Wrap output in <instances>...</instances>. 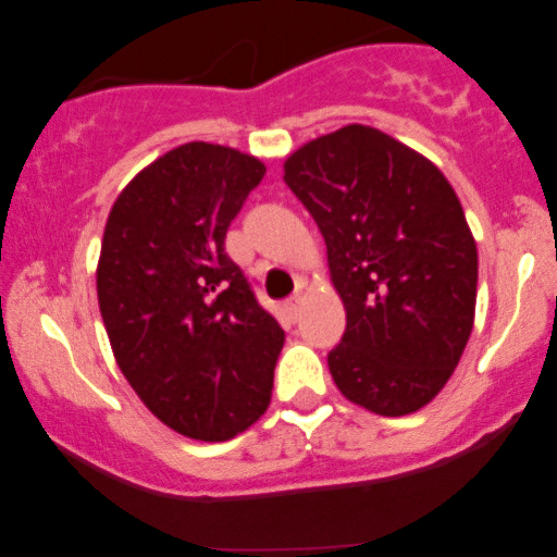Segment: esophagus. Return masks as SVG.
Returning a JSON list of instances; mask_svg holds the SVG:
<instances>
[{
  "label": "esophagus",
  "mask_w": 557,
  "mask_h": 557,
  "mask_svg": "<svg viewBox=\"0 0 557 557\" xmlns=\"http://www.w3.org/2000/svg\"><path fill=\"white\" fill-rule=\"evenodd\" d=\"M300 309H304V293H296V296H290L285 300V311L290 314V319H298Z\"/></svg>",
  "instance_id": "obj_1"
}]
</instances>
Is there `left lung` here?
<instances>
[{
	"instance_id": "obj_1",
	"label": "left lung",
	"mask_w": 557,
	"mask_h": 557,
	"mask_svg": "<svg viewBox=\"0 0 557 557\" xmlns=\"http://www.w3.org/2000/svg\"><path fill=\"white\" fill-rule=\"evenodd\" d=\"M327 243L345 335L330 374L356 406L406 417L461 361L476 311V240L447 177L411 146L345 125L285 159Z\"/></svg>"
}]
</instances>
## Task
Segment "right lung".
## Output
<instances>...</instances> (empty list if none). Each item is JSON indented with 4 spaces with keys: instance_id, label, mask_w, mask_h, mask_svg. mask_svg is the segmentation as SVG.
<instances>
[{
    "instance_id": "add662e5",
    "label": "right lung",
    "mask_w": 557,
    "mask_h": 557,
    "mask_svg": "<svg viewBox=\"0 0 557 557\" xmlns=\"http://www.w3.org/2000/svg\"><path fill=\"white\" fill-rule=\"evenodd\" d=\"M257 157L190 140L114 198L96 296L120 372L177 434L222 443L272 400L285 332L225 253L230 222L261 183Z\"/></svg>"
}]
</instances>
